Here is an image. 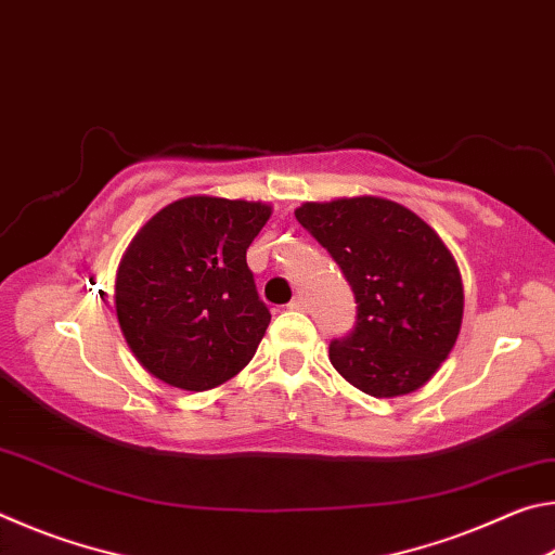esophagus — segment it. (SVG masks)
Here are the masks:
<instances>
[{
  "mask_svg": "<svg viewBox=\"0 0 555 555\" xmlns=\"http://www.w3.org/2000/svg\"><path fill=\"white\" fill-rule=\"evenodd\" d=\"M288 308H291V311H306L308 300H306L304 296H296V298L288 304Z\"/></svg>",
  "mask_w": 555,
  "mask_h": 555,
  "instance_id": "obj_1",
  "label": "esophagus"
}]
</instances>
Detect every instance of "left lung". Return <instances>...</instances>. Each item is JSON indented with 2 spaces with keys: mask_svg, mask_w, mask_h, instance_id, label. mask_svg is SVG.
<instances>
[{
  "mask_svg": "<svg viewBox=\"0 0 555 555\" xmlns=\"http://www.w3.org/2000/svg\"><path fill=\"white\" fill-rule=\"evenodd\" d=\"M296 220L340 267L354 327L331 340V362L370 397H401L434 377L463 323V281L428 224L384 198L304 203Z\"/></svg>",
  "mask_w": 555,
  "mask_h": 555,
  "instance_id": "1",
  "label": "left lung"
}]
</instances>
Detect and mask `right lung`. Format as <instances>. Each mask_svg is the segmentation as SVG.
<instances>
[{"instance_id": "obj_1", "label": "right lung", "mask_w": 555, "mask_h": 555, "mask_svg": "<svg viewBox=\"0 0 555 555\" xmlns=\"http://www.w3.org/2000/svg\"><path fill=\"white\" fill-rule=\"evenodd\" d=\"M264 203L191 195L158 210L117 271V318L146 372L205 391L255 357L271 313L257 294L247 249Z\"/></svg>"}]
</instances>
